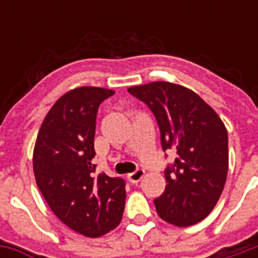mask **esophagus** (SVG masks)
Instances as JSON below:
<instances>
[{
    "label": "esophagus",
    "instance_id": "1",
    "mask_svg": "<svg viewBox=\"0 0 258 258\" xmlns=\"http://www.w3.org/2000/svg\"><path fill=\"white\" fill-rule=\"evenodd\" d=\"M144 175H145V170L138 168V170H135L134 173H130L128 175H127V178L130 179V182L135 184V182H140L141 179L144 178Z\"/></svg>",
    "mask_w": 258,
    "mask_h": 258
}]
</instances>
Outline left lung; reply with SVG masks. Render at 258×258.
<instances>
[{
    "label": "left lung",
    "instance_id": "1",
    "mask_svg": "<svg viewBox=\"0 0 258 258\" xmlns=\"http://www.w3.org/2000/svg\"><path fill=\"white\" fill-rule=\"evenodd\" d=\"M151 109L163 151L175 155L166 168V189L155 199L159 217L175 227L205 220L224 190L228 174V133L216 110L196 92L168 81L130 87Z\"/></svg>",
    "mask_w": 258,
    "mask_h": 258
}]
</instances>
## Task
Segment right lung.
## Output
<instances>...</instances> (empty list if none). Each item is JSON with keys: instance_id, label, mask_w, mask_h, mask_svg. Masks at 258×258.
<instances>
[{"instance_id": "right-lung-1", "label": "right lung", "mask_w": 258, "mask_h": 258, "mask_svg": "<svg viewBox=\"0 0 258 258\" xmlns=\"http://www.w3.org/2000/svg\"><path fill=\"white\" fill-rule=\"evenodd\" d=\"M114 91L77 87L49 109L37 135L33 170L53 214L70 229L99 238L117 227L125 182L96 173L94 137L98 107Z\"/></svg>"}]
</instances>
